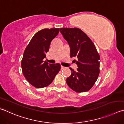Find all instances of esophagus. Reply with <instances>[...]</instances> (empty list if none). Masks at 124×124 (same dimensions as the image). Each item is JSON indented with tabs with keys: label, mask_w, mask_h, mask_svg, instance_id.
<instances>
[{
	"label": "esophagus",
	"mask_w": 124,
	"mask_h": 124,
	"mask_svg": "<svg viewBox=\"0 0 124 124\" xmlns=\"http://www.w3.org/2000/svg\"><path fill=\"white\" fill-rule=\"evenodd\" d=\"M61 69H64L65 68V67H63V66H61Z\"/></svg>",
	"instance_id": "34e87169"
}]
</instances>
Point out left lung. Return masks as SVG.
<instances>
[{
  "mask_svg": "<svg viewBox=\"0 0 124 124\" xmlns=\"http://www.w3.org/2000/svg\"><path fill=\"white\" fill-rule=\"evenodd\" d=\"M60 32L70 46V56L76 57L77 71L70 68L71 75L67 78L68 86L76 92H85L92 88L100 73V56L95 45L78 28H60Z\"/></svg>",
  "mask_w": 124,
  "mask_h": 124,
  "instance_id": "1",
  "label": "left lung"
}]
</instances>
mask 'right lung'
Returning <instances> with one entry per match:
<instances>
[{
  "mask_svg": "<svg viewBox=\"0 0 124 124\" xmlns=\"http://www.w3.org/2000/svg\"><path fill=\"white\" fill-rule=\"evenodd\" d=\"M59 28L44 29L33 36L25 49L21 66L26 80L37 88L51 84L61 69L59 63L49 64L43 61L50 43L58 35Z\"/></svg>",
  "mask_w": 124,
  "mask_h": 124,
  "instance_id": "add662e5",
  "label": "right lung"
}]
</instances>
